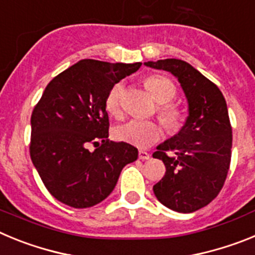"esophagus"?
Here are the masks:
<instances>
[{
  "mask_svg": "<svg viewBox=\"0 0 255 255\" xmlns=\"http://www.w3.org/2000/svg\"><path fill=\"white\" fill-rule=\"evenodd\" d=\"M150 158V154L148 152H145V150H139V159H141V161H147V159Z\"/></svg>",
  "mask_w": 255,
  "mask_h": 255,
  "instance_id": "esophagus-1",
  "label": "esophagus"
}]
</instances>
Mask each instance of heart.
<instances>
[{"label": "heart", "mask_w": 255, "mask_h": 255, "mask_svg": "<svg viewBox=\"0 0 255 255\" xmlns=\"http://www.w3.org/2000/svg\"><path fill=\"white\" fill-rule=\"evenodd\" d=\"M145 87L155 101L161 103L159 116L168 129H176L179 126L181 115L175 106L168 102L176 96V87L170 79L162 75H152L145 79ZM124 84L116 83L110 89L105 101L106 111L112 116H119L121 112V97H123ZM114 136L117 140L131 144L135 147L147 148L158 140L161 136V126L155 121L149 120H129L116 126Z\"/></svg>", "instance_id": "b5f03b06"}]
</instances>
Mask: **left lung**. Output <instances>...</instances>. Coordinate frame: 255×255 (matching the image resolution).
I'll return each instance as SVG.
<instances>
[{
    "mask_svg": "<svg viewBox=\"0 0 255 255\" xmlns=\"http://www.w3.org/2000/svg\"><path fill=\"white\" fill-rule=\"evenodd\" d=\"M144 65L172 74L185 94V123L153 153L166 166L153 193L167 208L191 213L217 197L229 172L233 130L226 101L217 85L185 61L166 58Z\"/></svg>",
    "mask_w": 255,
    "mask_h": 255,
    "instance_id": "8db88e82",
    "label": "left lung"
}]
</instances>
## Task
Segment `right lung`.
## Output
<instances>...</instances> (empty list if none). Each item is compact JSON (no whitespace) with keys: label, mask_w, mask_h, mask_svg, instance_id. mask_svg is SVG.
Wrapping results in <instances>:
<instances>
[{"label":"right lung","mask_w":255,"mask_h":255,"mask_svg":"<svg viewBox=\"0 0 255 255\" xmlns=\"http://www.w3.org/2000/svg\"><path fill=\"white\" fill-rule=\"evenodd\" d=\"M140 65L80 60L44 89L31 114L30 157L47 190L61 203L74 208L101 203L123 168L138 158L134 145L108 139L105 101L110 89ZM91 142L100 147L91 152Z\"/></svg>","instance_id":"right-lung-1"}]
</instances>
